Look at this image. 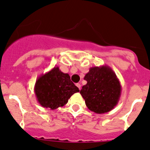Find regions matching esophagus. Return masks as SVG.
I'll return each mask as SVG.
<instances>
[{
  "instance_id": "obj_1",
  "label": "esophagus",
  "mask_w": 150,
  "mask_h": 150,
  "mask_svg": "<svg viewBox=\"0 0 150 150\" xmlns=\"http://www.w3.org/2000/svg\"><path fill=\"white\" fill-rule=\"evenodd\" d=\"M76 87L79 89V90H81V84H80L79 83H77V84H76Z\"/></svg>"
}]
</instances>
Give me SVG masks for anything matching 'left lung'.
<instances>
[{"instance_id":"left-lung-1","label":"left lung","mask_w":150,"mask_h":150,"mask_svg":"<svg viewBox=\"0 0 150 150\" xmlns=\"http://www.w3.org/2000/svg\"><path fill=\"white\" fill-rule=\"evenodd\" d=\"M87 84L80 90L86 106L96 114L110 112L117 105L122 87L114 71L108 66L90 68L84 76Z\"/></svg>"}]
</instances>
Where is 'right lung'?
<instances>
[{
    "label": "right lung",
    "mask_w": 150,
    "mask_h": 150,
    "mask_svg": "<svg viewBox=\"0 0 150 150\" xmlns=\"http://www.w3.org/2000/svg\"><path fill=\"white\" fill-rule=\"evenodd\" d=\"M34 92L42 107L54 110L66 105L71 96L79 90L72 82L69 74L62 72L59 67H54L37 79Z\"/></svg>",
    "instance_id": "1"
}]
</instances>
